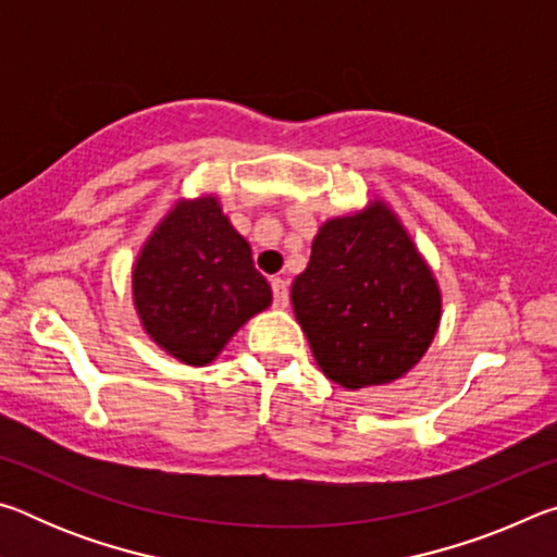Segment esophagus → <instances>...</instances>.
<instances>
[{
    "mask_svg": "<svg viewBox=\"0 0 557 557\" xmlns=\"http://www.w3.org/2000/svg\"><path fill=\"white\" fill-rule=\"evenodd\" d=\"M272 301H275L277 309H285L289 305V295H287V282L282 277L272 280Z\"/></svg>",
    "mask_w": 557,
    "mask_h": 557,
    "instance_id": "1",
    "label": "esophagus"
}]
</instances>
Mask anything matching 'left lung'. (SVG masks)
Segmentation results:
<instances>
[{
  "label": "left lung",
  "instance_id": "obj_1",
  "mask_svg": "<svg viewBox=\"0 0 557 557\" xmlns=\"http://www.w3.org/2000/svg\"><path fill=\"white\" fill-rule=\"evenodd\" d=\"M292 307L319 369L356 391L400 379L425 356L442 297L398 215L373 201L319 228Z\"/></svg>",
  "mask_w": 557,
  "mask_h": 557
}]
</instances>
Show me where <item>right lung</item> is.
Returning <instances> with one entry per match:
<instances>
[{
    "label": "right lung",
    "mask_w": 557,
    "mask_h": 557,
    "mask_svg": "<svg viewBox=\"0 0 557 557\" xmlns=\"http://www.w3.org/2000/svg\"><path fill=\"white\" fill-rule=\"evenodd\" d=\"M132 295L152 342L188 366L211 363L272 301L215 196L178 201L164 215L132 270Z\"/></svg>",
    "instance_id": "add662e5"
}]
</instances>
